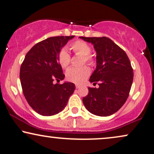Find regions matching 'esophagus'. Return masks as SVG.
Segmentation results:
<instances>
[{
	"mask_svg": "<svg viewBox=\"0 0 154 154\" xmlns=\"http://www.w3.org/2000/svg\"><path fill=\"white\" fill-rule=\"evenodd\" d=\"M81 86H80V85H78V84H76V85H75V88H81Z\"/></svg>",
	"mask_w": 154,
	"mask_h": 154,
	"instance_id": "esophagus-1",
	"label": "esophagus"
}]
</instances>
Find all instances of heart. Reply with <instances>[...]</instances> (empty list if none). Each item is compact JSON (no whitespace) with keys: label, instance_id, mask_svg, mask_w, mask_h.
Listing matches in <instances>:
<instances>
[{"label":"heart","instance_id":"b5f03b06","mask_svg":"<svg viewBox=\"0 0 154 154\" xmlns=\"http://www.w3.org/2000/svg\"><path fill=\"white\" fill-rule=\"evenodd\" d=\"M71 48L75 54L83 56L82 63L93 66L95 60L94 57L91 56V51L90 45L83 41H75L71 45ZM58 61L63 68H67L71 62V56L66 49H61L58 55ZM90 74V70L86 66L81 68H71L68 69L66 73V79L72 83L80 84L83 83Z\"/></svg>","mask_w":154,"mask_h":154}]
</instances>
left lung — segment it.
<instances>
[{"label":"left lung","mask_w":154,"mask_h":154,"mask_svg":"<svg viewBox=\"0 0 154 154\" xmlns=\"http://www.w3.org/2000/svg\"><path fill=\"white\" fill-rule=\"evenodd\" d=\"M94 45L96 51V68L91 83L98 87L88 88L83 98L86 109L93 114L109 116L122 107L129 96L134 72L126 52L107 37H80Z\"/></svg>","instance_id":"left-lung-1"}]
</instances>
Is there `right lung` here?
I'll return each instance as SVG.
<instances>
[{
    "label": "right lung",
    "mask_w": 154,
    "mask_h": 154,
    "mask_svg": "<svg viewBox=\"0 0 154 154\" xmlns=\"http://www.w3.org/2000/svg\"><path fill=\"white\" fill-rule=\"evenodd\" d=\"M74 36L51 37L36 43L26 54L20 66L23 93L28 104L40 115L48 116L61 111L75 89L71 82L54 83L55 80L65 78L58 55Z\"/></svg>",
    "instance_id": "obj_1"
}]
</instances>
